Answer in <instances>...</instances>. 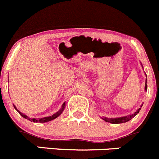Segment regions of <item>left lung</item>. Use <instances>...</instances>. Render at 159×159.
Returning <instances> with one entry per match:
<instances>
[{"mask_svg": "<svg viewBox=\"0 0 159 159\" xmlns=\"http://www.w3.org/2000/svg\"><path fill=\"white\" fill-rule=\"evenodd\" d=\"M146 83H147V80H146V81H145V90H147ZM140 109H141V108H139V109L137 110V111H135L134 114H132V115H128V116H125V117H121V118H110V119H108V118H103V119L105 120V121L111 122V123H112V124H121V123L127 122V121H130L131 118H134V117L138 113H139Z\"/></svg>", "mask_w": 159, "mask_h": 159, "instance_id": "1", "label": "left lung"}]
</instances>
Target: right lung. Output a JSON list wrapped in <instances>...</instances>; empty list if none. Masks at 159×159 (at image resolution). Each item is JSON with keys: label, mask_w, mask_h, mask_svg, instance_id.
<instances>
[{"label": "right lung", "mask_w": 159, "mask_h": 159, "mask_svg": "<svg viewBox=\"0 0 159 159\" xmlns=\"http://www.w3.org/2000/svg\"><path fill=\"white\" fill-rule=\"evenodd\" d=\"M65 103H64L63 105H62V108H61V109L59 111L56 112L55 114H54V115H51V116L45 117V118H38V119H35V118H29V117L26 116V115H24V114H22L20 111H19L15 108V106H14V108H15V109L19 112V114H20V115H21L22 117H23V118H26V119L29 120V121H33V122H34V123H44V122H47V121H51V120L54 119V118H57V117H58L59 115H60L61 114L62 111L64 110V108H65Z\"/></svg>", "instance_id": "1"}]
</instances>
